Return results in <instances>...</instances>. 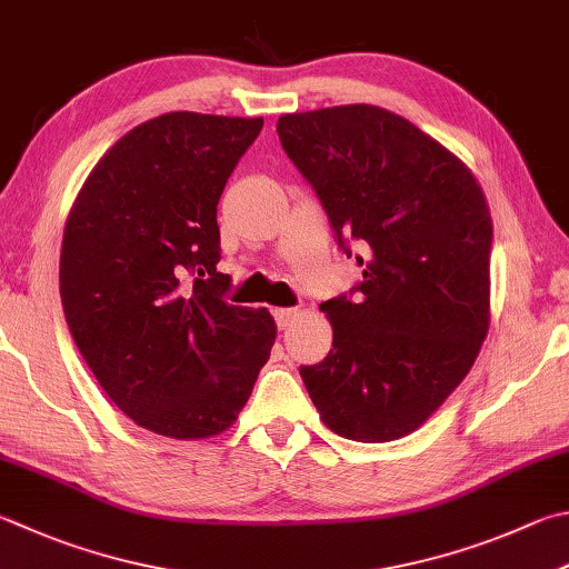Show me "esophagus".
<instances>
[{
    "instance_id": "34e87169",
    "label": "esophagus",
    "mask_w": 569,
    "mask_h": 569,
    "mask_svg": "<svg viewBox=\"0 0 569 569\" xmlns=\"http://www.w3.org/2000/svg\"><path fill=\"white\" fill-rule=\"evenodd\" d=\"M274 319H277V327L280 329H287L289 325H292L295 317H297V309H274Z\"/></svg>"
}]
</instances>
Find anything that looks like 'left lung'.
<instances>
[{
	"mask_svg": "<svg viewBox=\"0 0 569 569\" xmlns=\"http://www.w3.org/2000/svg\"><path fill=\"white\" fill-rule=\"evenodd\" d=\"M277 133L341 248L363 252L359 297L319 307L335 349L299 373L329 431L396 441L441 409L488 337L486 192L456 153L379 106L284 113Z\"/></svg>",
	"mask_w": 569,
	"mask_h": 569,
	"instance_id": "obj_1",
	"label": "left lung"
}]
</instances>
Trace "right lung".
<instances>
[{
  "label": "right lung",
  "instance_id": "right-lung-1",
  "mask_svg": "<svg viewBox=\"0 0 569 569\" xmlns=\"http://www.w3.org/2000/svg\"><path fill=\"white\" fill-rule=\"evenodd\" d=\"M262 118L173 111L101 156L69 210L59 289L71 337L136 426L178 441L238 421L277 325L222 299L218 200Z\"/></svg>",
  "mask_w": 569,
  "mask_h": 569
}]
</instances>
